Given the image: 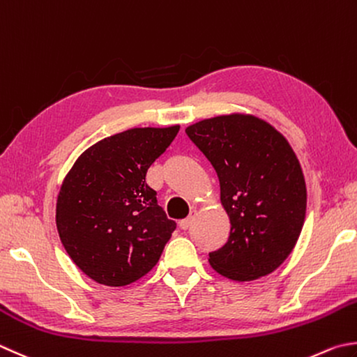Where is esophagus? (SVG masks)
I'll use <instances>...</instances> for the list:
<instances>
[{
    "mask_svg": "<svg viewBox=\"0 0 357 357\" xmlns=\"http://www.w3.org/2000/svg\"><path fill=\"white\" fill-rule=\"evenodd\" d=\"M194 216H196V211L192 210L190 216H188V218H186V219H183V220H180V222H178L180 230H188V228H190V225H191V222H192Z\"/></svg>",
    "mask_w": 357,
    "mask_h": 357,
    "instance_id": "esophagus-1",
    "label": "esophagus"
}]
</instances>
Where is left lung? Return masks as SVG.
Segmentation results:
<instances>
[{"label": "left lung", "instance_id": "left-lung-1", "mask_svg": "<svg viewBox=\"0 0 357 357\" xmlns=\"http://www.w3.org/2000/svg\"><path fill=\"white\" fill-rule=\"evenodd\" d=\"M218 174L230 236L210 253L220 275L250 281L283 264L303 228L306 185L286 138L255 116L225 115L186 129Z\"/></svg>", "mask_w": 357, "mask_h": 357}]
</instances>
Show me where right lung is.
I'll list each match as a JSON object with an SVG mask.
<instances>
[{"label":"right lung","instance_id":"1","mask_svg":"<svg viewBox=\"0 0 357 357\" xmlns=\"http://www.w3.org/2000/svg\"><path fill=\"white\" fill-rule=\"evenodd\" d=\"M178 130L143 127L100 139L65 177L56 211L59 236L74 264L96 283L116 287L144 277L176 230L146 174Z\"/></svg>","mask_w":357,"mask_h":357}]
</instances>
